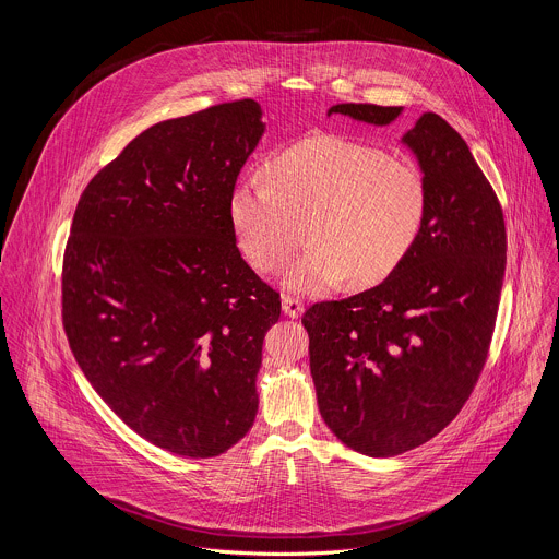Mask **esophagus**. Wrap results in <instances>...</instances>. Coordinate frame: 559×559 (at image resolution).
I'll list each match as a JSON object with an SVG mask.
<instances>
[{
  "mask_svg": "<svg viewBox=\"0 0 559 559\" xmlns=\"http://www.w3.org/2000/svg\"><path fill=\"white\" fill-rule=\"evenodd\" d=\"M283 311L289 318H298L305 311V305H302V300H298L294 296H283Z\"/></svg>",
  "mask_w": 559,
  "mask_h": 559,
  "instance_id": "34e87169",
  "label": "esophagus"
}]
</instances>
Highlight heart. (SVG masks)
<instances>
[{"mask_svg":"<svg viewBox=\"0 0 559 559\" xmlns=\"http://www.w3.org/2000/svg\"><path fill=\"white\" fill-rule=\"evenodd\" d=\"M228 213L241 254L261 274L285 267L296 224H305L309 248L283 285L313 296L344 278L366 287L391 276L421 237L428 183L415 164L378 146L318 135L272 157L265 179L239 181Z\"/></svg>","mask_w":559,"mask_h":559,"instance_id":"obj_1","label":"heart"}]
</instances>
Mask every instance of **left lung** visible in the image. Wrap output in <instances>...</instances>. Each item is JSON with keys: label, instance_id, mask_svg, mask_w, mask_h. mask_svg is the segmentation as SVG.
Wrapping results in <instances>:
<instances>
[{"label": "left lung", "instance_id": "obj_1", "mask_svg": "<svg viewBox=\"0 0 559 559\" xmlns=\"http://www.w3.org/2000/svg\"><path fill=\"white\" fill-rule=\"evenodd\" d=\"M329 114L389 124L402 107ZM404 142L428 183L419 241L378 287L302 316L320 415L366 456L408 452L461 413L487 361L507 263L502 206L456 129L428 111Z\"/></svg>", "mask_w": 559, "mask_h": 559}]
</instances>
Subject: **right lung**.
<instances>
[{"label": "right lung", "mask_w": 559, "mask_h": 559, "mask_svg": "<svg viewBox=\"0 0 559 559\" xmlns=\"http://www.w3.org/2000/svg\"><path fill=\"white\" fill-rule=\"evenodd\" d=\"M263 129L252 98L162 120L74 211L61 274L70 348L133 432L179 456L224 454L259 411L281 294L241 259L228 204Z\"/></svg>", "instance_id": "1"}]
</instances>
